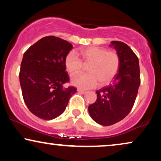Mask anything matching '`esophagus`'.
I'll return each instance as SVG.
<instances>
[{"label": "esophagus", "mask_w": 161, "mask_h": 161, "mask_svg": "<svg viewBox=\"0 0 161 161\" xmlns=\"http://www.w3.org/2000/svg\"><path fill=\"white\" fill-rule=\"evenodd\" d=\"M77 91H78L79 93H82V94H85V93H86L87 92L85 91H83V90H81V89H78V90H77Z\"/></svg>", "instance_id": "esophagus-1"}]
</instances>
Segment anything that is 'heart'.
<instances>
[{
  "label": "heart",
  "instance_id": "obj_1",
  "mask_svg": "<svg viewBox=\"0 0 161 161\" xmlns=\"http://www.w3.org/2000/svg\"><path fill=\"white\" fill-rule=\"evenodd\" d=\"M81 58L71 51L64 58V64L70 75H75L82 70L84 65L87 67L88 74H79L73 77L71 83L79 88L88 89L101 83L108 84L114 79L120 66V58L114 50L97 47H87L80 50Z\"/></svg>",
  "mask_w": 161,
  "mask_h": 161
}]
</instances>
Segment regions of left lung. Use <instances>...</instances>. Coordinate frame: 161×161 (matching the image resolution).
Wrapping results in <instances>:
<instances>
[{"mask_svg": "<svg viewBox=\"0 0 161 161\" xmlns=\"http://www.w3.org/2000/svg\"><path fill=\"white\" fill-rule=\"evenodd\" d=\"M120 66L112 84L97 91V99L88 106L91 118L102 125H111L129 114L133 108L140 85L139 60L129 46L114 41Z\"/></svg>", "mask_w": 161, "mask_h": 161, "instance_id": "1", "label": "left lung"}]
</instances>
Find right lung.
Masks as SVG:
<instances>
[{
    "label": "right lung",
    "instance_id": "add662e5",
    "mask_svg": "<svg viewBox=\"0 0 161 161\" xmlns=\"http://www.w3.org/2000/svg\"><path fill=\"white\" fill-rule=\"evenodd\" d=\"M65 40L50 36L42 38L24 53L19 73L24 103L36 117L50 120L62 114L76 92L69 82L64 58L72 49Z\"/></svg>",
    "mask_w": 161,
    "mask_h": 161
}]
</instances>
